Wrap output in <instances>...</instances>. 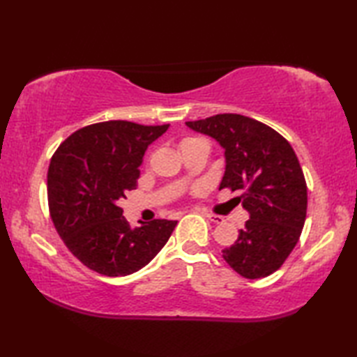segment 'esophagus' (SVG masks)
I'll return each instance as SVG.
<instances>
[{
	"label": "esophagus",
	"mask_w": 357,
	"mask_h": 357,
	"mask_svg": "<svg viewBox=\"0 0 357 357\" xmlns=\"http://www.w3.org/2000/svg\"><path fill=\"white\" fill-rule=\"evenodd\" d=\"M206 217H208V219H209L211 222H214V223H223V222H225V219H223L222 215H215V214H206Z\"/></svg>",
	"instance_id": "34e87169"
}]
</instances>
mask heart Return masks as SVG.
Listing matches in <instances>:
<instances>
[{
    "label": "heart",
    "mask_w": 357,
    "mask_h": 357,
    "mask_svg": "<svg viewBox=\"0 0 357 357\" xmlns=\"http://www.w3.org/2000/svg\"><path fill=\"white\" fill-rule=\"evenodd\" d=\"M193 140H197V138H184V140L181 142V146H183V144H185V143H189V142H193Z\"/></svg>",
    "instance_id": "obj_1"
}]
</instances>
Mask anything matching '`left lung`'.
<instances>
[{
  "mask_svg": "<svg viewBox=\"0 0 357 357\" xmlns=\"http://www.w3.org/2000/svg\"><path fill=\"white\" fill-rule=\"evenodd\" d=\"M185 124L225 149L219 189L243 192L236 198L250 214L236 243L222 250L223 259L245 279L275 273L298 244L307 214V184L291 144L243 114L222 113Z\"/></svg>",
  "mask_w": 357,
  "mask_h": 357,
  "instance_id": "left-lung-1",
  "label": "left lung"
}]
</instances>
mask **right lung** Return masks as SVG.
Returning <instances> with one entry per match:
<instances>
[{"label": "right lung", "mask_w": 357, "mask_h": 357, "mask_svg": "<svg viewBox=\"0 0 357 357\" xmlns=\"http://www.w3.org/2000/svg\"><path fill=\"white\" fill-rule=\"evenodd\" d=\"M168 126L96 123L69 135L53 154L47 173L52 220L72 255L94 273L134 274L172 236L176 220L130 228L119 208L121 198L137 189L144 151Z\"/></svg>", "instance_id": "1"}]
</instances>
